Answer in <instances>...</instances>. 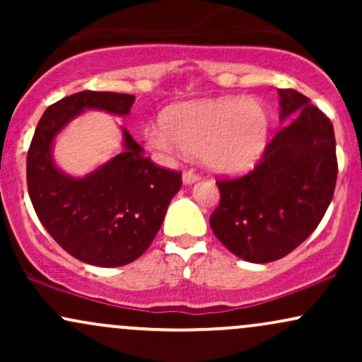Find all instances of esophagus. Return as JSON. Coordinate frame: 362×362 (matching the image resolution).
I'll list each match as a JSON object with an SVG mask.
<instances>
[{"instance_id":"34e87169","label":"esophagus","mask_w":362,"mask_h":362,"mask_svg":"<svg viewBox=\"0 0 362 362\" xmlns=\"http://www.w3.org/2000/svg\"><path fill=\"white\" fill-rule=\"evenodd\" d=\"M199 178H201V175H199L197 172H194V170H185L184 175H182V180H184L185 185L194 184V182L199 180Z\"/></svg>"}]
</instances>
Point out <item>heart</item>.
<instances>
[{
  "instance_id": "obj_1",
  "label": "heart",
  "mask_w": 362,
  "mask_h": 362,
  "mask_svg": "<svg viewBox=\"0 0 362 362\" xmlns=\"http://www.w3.org/2000/svg\"><path fill=\"white\" fill-rule=\"evenodd\" d=\"M271 117L257 98L219 97L187 102L148 127L146 139L163 153H201L209 168L228 175L252 170L264 155Z\"/></svg>"
}]
</instances>
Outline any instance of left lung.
I'll return each instance as SVG.
<instances>
[{
    "instance_id": "left-lung-1",
    "label": "left lung",
    "mask_w": 362,
    "mask_h": 362,
    "mask_svg": "<svg viewBox=\"0 0 362 362\" xmlns=\"http://www.w3.org/2000/svg\"><path fill=\"white\" fill-rule=\"evenodd\" d=\"M279 91L284 126L247 175L219 178V204L209 218L216 238L240 259H282L313 233L337 182L330 119L293 88Z\"/></svg>"
}]
</instances>
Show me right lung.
Segmentation results:
<instances>
[{
  "mask_svg": "<svg viewBox=\"0 0 362 362\" xmlns=\"http://www.w3.org/2000/svg\"><path fill=\"white\" fill-rule=\"evenodd\" d=\"M134 100L91 90L61 98L40 117L27 153L28 195L42 226L69 255L98 267L131 264L148 250L182 187V173L153 163L127 129L124 151L83 178L59 172L51 146L85 109L127 115Z\"/></svg>",
  "mask_w": 362,
  "mask_h": 362,
  "instance_id": "add662e5",
  "label": "right lung"
}]
</instances>
